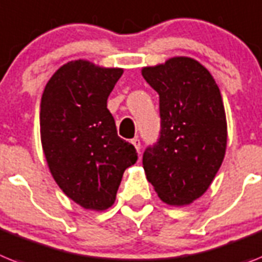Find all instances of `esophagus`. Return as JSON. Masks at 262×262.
I'll return each mask as SVG.
<instances>
[{"mask_svg": "<svg viewBox=\"0 0 262 262\" xmlns=\"http://www.w3.org/2000/svg\"><path fill=\"white\" fill-rule=\"evenodd\" d=\"M131 143L134 144V147L136 148V151L139 152V151H140V140L138 139V138H134V139L131 140Z\"/></svg>", "mask_w": 262, "mask_h": 262, "instance_id": "34e87169", "label": "esophagus"}]
</instances>
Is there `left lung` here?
I'll list each match as a JSON object with an SVG mask.
<instances>
[{
    "label": "left lung",
    "instance_id": "1",
    "mask_svg": "<svg viewBox=\"0 0 262 262\" xmlns=\"http://www.w3.org/2000/svg\"><path fill=\"white\" fill-rule=\"evenodd\" d=\"M159 95L161 138L143 154L147 181L170 206L205 194L226 152L228 124L211 73L191 57L177 56L142 68Z\"/></svg>",
    "mask_w": 262,
    "mask_h": 262
}]
</instances>
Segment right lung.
Instances as JSON below:
<instances>
[{"label":"right lung","mask_w":262,"mask_h":262,"mask_svg":"<svg viewBox=\"0 0 262 262\" xmlns=\"http://www.w3.org/2000/svg\"><path fill=\"white\" fill-rule=\"evenodd\" d=\"M122 68L73 60L56 71L41 96V144L52 177L68 198L87 210L115 202L123 172L138 159L118 136L107 99Z\"/></svg>","instance_id":"1"}]
</instances>
